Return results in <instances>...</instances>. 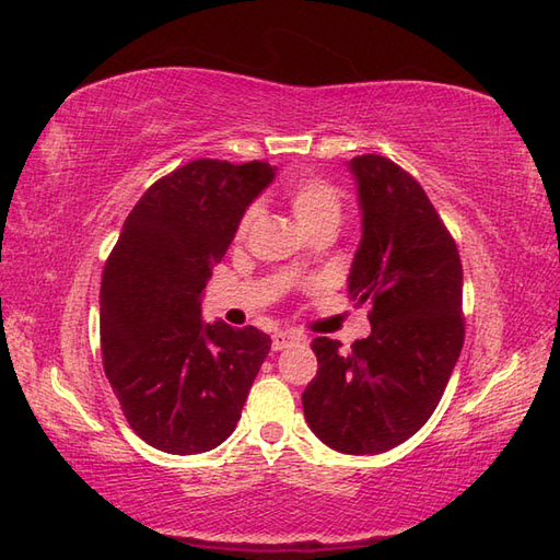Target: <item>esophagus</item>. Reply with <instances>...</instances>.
Returning <instances> with one entry per match:
<instances>
[{
    "mask_svg": "<svg viewBox=\"0 0 560 560\" xmlns=\"http://www.w3.org/2000/svg\"><path fill=\"white\" fill-rule=\"evenodd\" d=\"M301 341H305V337L299 335V331H277V335L271 337V349L283 351V349H289V347H293V343H301Z\"/></svg>",
    "mask_w": 560,
    "mask_h": 560,
    "instance_id": "1",
    "label": "esophagus"
}]
</instances>
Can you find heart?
<instances>
[{
	"label": "heart",
	"instance_id": "obj_1",
	"mask_svg": "<svg viewBox=\"0 0 560 560\" xmlns=\"http://www.w3.org/2000/svg\"><path fill=\"white\" fill-rule=\"evenodd\" d=\"M289 205L295 221L301 223L303 231H311L319 223H337L341 213V199L335 185L319 177H301L289 187ZM257 217V209L249 207L241 223H237V235H245Z\"/></svg>",
	"mask_w": 560,
	"mask_h": 560
}]
</instances>
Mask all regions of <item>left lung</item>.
Returning <instances> with one entry per match:
<instances>
[{"mask_svg":"<svg viewBox=\"0 0 560 560\" xmlns=\"http://www.w3.org/2000/svg\"><path fill=\"white\" fill-rule=\"evenodd\" d=\"M361 209V243L349 295L371 303V335L341 353L313 339L317 375L303 392L311 431L343 455H377L431 419L462 341V261L431 199L377 153L349 163Z\"/></svg>","mask_w":560,"mask_h":560,"instance_id":"8db88e82","label":"left lung"}]
</instances>
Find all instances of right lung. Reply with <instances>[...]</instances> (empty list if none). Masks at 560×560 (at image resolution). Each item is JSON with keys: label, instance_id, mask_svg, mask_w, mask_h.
<instances>
[{"label": "right lung", "instance_id": "obj_1", "mask_svg": "<svg viewBox=\"0 0 560 560\" xmlns=\"http://www.w3.org/2000/svg\"><path fill=\"white\" fill-rule=\"evenodd\" d=\"M273 177L277 168L259 161L187 163L147 189L105 261V375L132 431L156 450L209 452L241 421L271 339L257 327L207 323L201 295Z\"/></svg>", "mask_w": 560, "mask_h": 560}]
</instances>
